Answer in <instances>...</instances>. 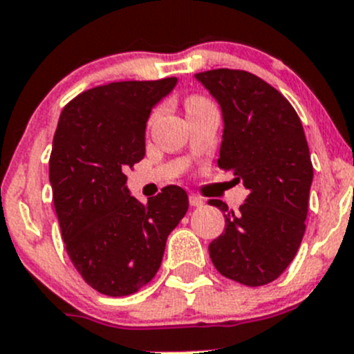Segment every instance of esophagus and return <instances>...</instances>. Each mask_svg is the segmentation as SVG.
I'll return each mask as SVG.
<instances>
[{
  "instance_id": "obj_1",
  "label": "esophagus",
  "mask_w": 354,
  "mask_h": 354,
  "mask_svg": "<svg viewBox=\"0 0 354 354\" xmlns=\"http://www.w3.org/2000/svg\"><path fill=\"white\" fill-rule=\"evenodd\" d=\"M189 205L191 207H203L205 205V201L201 200L200 196H196V194H189Z\"/></svg>"
}]
</instances>
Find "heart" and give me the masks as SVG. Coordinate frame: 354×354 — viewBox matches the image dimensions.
Segmentation results:
<instances>
[{
	"label": "heart",
	"mask_w": 354,
	"mask_h": 354,
	"mask_svg": "<svg viewBox=\"0 0 354 354\" xmlns=\"http://www.w3.org/2000/svg\"><path fill=\"white\" fill-rule=\"evenodd\" d=\"M207 106H212V100L207 99L205 95H201V93H193V95H189L186 99V111L187 113H191V111H196V109H203V107ZM158 111H154L153 114H151V121L156 118Z\"/></svg>",
	"instance_id": "obj_1"
}]
</instances>
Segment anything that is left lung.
I'll return each instance as SVG.
<instances>
[{"label":"left lung","instance_id":"left-lung-1","mask_svg":"<svg viewBox=\"0 0 354 354\" xmlns=\"http://www.w3.org/2000/svg\"><path fill=\"white\" fill-rule=\"evenodd\" d=\"M196 80L218 100L224 116L221 170L233 171L248 196L225 214V230L208 245L215 269L247 287L274 281L301 247L308 217L313 163L304 129L274 86L241 69H212Z\"/></svg>","mask_w":354,"mask_h":354}]
</instances>
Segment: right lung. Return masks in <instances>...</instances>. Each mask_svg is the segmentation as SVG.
<instances>
[{
	"label": "right lung",
	"mask_w": 354,
	"mask_h": 354,
	"mask_svg": "<svg viewBox=\"0 0 354 354\" xmlns=\"http://www.w3.org/2000/svg\"><path fill=\"white\" fill-rule=\"evenodd\" d=\"M177 78L116 82L74 97L50 154L53 207L67 255L83 280L109 297L136 294L161 266L168 234L186 215L183 187L147 203L130 196L127 170L146 154L151 109Z\"/></svg>",
	"instance_id": "obj_1"
}]
</instances>
